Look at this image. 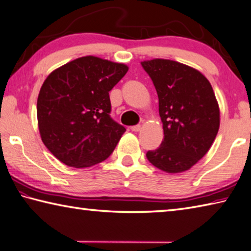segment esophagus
Wrapping results in <instances>:
<instances>
[{"label": "esophagus", "mask_w": 251, "mask_h": 251, "mask_svg": "<svg viewBox=\"0 0 251 251\" xmlns=\"http://www.w3.org/2000/svg\"><path fill=\"white\" fill-rule=\"evenodd\" d=\"M130 129L133 131H139L141 129V126L140 125H134V126L130 127Z\"/></svg>", "instance_id": "obj_1"}]
</instances>
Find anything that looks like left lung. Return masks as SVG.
Instances as JSON below:
<instances>
[{"mask_svg":"<svg viewBox=\"0 0 251 251\" xmlns=\"http://www.w3.org/2000/svg\"><path fill=\"white\" fill-rule=\"evenodd\" d=\"M159 99L163 140L146 157L168 173L189 170L211 148L220 128V107L209 81L183 63L152 59L141 62Z\"/></svg>","mask_w":251,"mask_h":251,"instance_id":"8db88e82","label":"left lung"}]
</instances>
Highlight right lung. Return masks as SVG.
Listing matches in <instances>:
<instances>
[{
  "label": "right lung",
  "instance_id": "right-lung-1",
  "mask_svg": "<svg viewBox=\"0 0 251 251\" xmlns=\"http://www.w3.org/2000/svg\"><path fill=\"white\" fill-rule=\"evenodd\" d=\"M127 71L124 63L86 56L45 80L37 100L40 137L65 165L86 168L111 156L126 128L110 115L108 92Z\"/></svg>",
  "mask_w": 251,
  "mask_h": 251
}]
</instances>
